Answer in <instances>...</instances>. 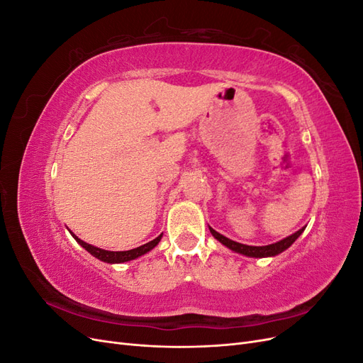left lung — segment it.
Returning <instances> with one entry per match:
<instances>
[{"mask_svg":"<svg viewBox=\"0 0 363 363\" xmlns=\"http://www.w3.org/2000/svg\"><path fill=\"white\" fill-rule=\"evenodd\" d=\"M304 228H300L298 232H295L294 235L284 238L281 240H279V242L276 244H271V245H263V247H252V245H244V244H239V242H235V240L228 239L225 236H223L221 233L215 232V230L212 227H208V230H211V233L213 235V238L216 240H219L223 245H225L227 248L233 250L236 252H239V255H244V256H248V257H272V256H277L280 255L281 251H284L286 248H289L296 239H298V236L304 232Z\"/></svg>","mask_w":363,"mask_h":363,"instance_id":"8db88e82","label":"left lung"}]
</instances>
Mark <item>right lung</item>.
Segmentation results:
<instances>
[{"label":"right lung","mask_w":363,"mask_h":363,"mask_svg":"<svg viewBox=\"0 0 363 363\" xmlns=\"http://www.w3.org/2000/svg\"><path fill=\"white\" fill-rule=\"evenodd\" d=\"M71 235L77 240V242H79L86 251H89L94 257L100 259L103 262H107V263H123V262L138 259L139 256L145 255V252H148V251H151L152 248H155L160 242V239H162V235H159L156 239H152V240H150V242L140 245L138 248H133V250H128V251H108V250H101V248H98V247H94L91 244H86L84 240L77 238L72 232H71Z\"/></svg>","instance_id":"obj_1"}]
</instances>
